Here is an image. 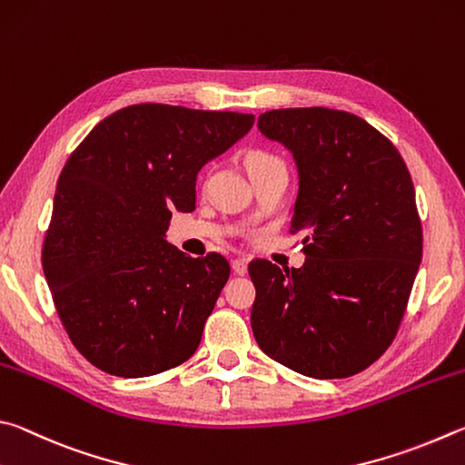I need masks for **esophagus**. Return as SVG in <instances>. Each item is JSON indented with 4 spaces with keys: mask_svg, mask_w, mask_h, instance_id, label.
Instances as JSON below:
<instances>
[{
    "mask_svg": "<svg viewBox=\"0 0 465 465\" xmlns=\"http://www.w3.org/2000/svg\"><path fill=\"white\" fill-rule=\"evenodd\" d=\"M232 272L237 275H245L247 273V262L245 259H234L232 262Z\"/></svg>",
    "mask_w": 465,
    "mask_h": 465,
    "instance_id": "34e87169",
    "label": "esophagus"
}]
</instances>
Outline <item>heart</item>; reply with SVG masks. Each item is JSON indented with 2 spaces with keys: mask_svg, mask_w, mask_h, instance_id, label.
<instances>
[{
  "mask_svg": "<svg viewBox=\"0 0 465 465\" xmlns=\"http://www.w3.org/2000/svg\"><path fill=\"white\" fill-rule=\"evenodd\" d=\"M275 163H282V161L278 157H273V154H270V153L253 151V153L247 154L245 165H247L249 173H255V171H262L265 167H272V165H275Z\"/></svg>",
  "mask_w": 465,
  "mask_h": 465,
  "instance_id": "obj_1",
  "label": "heart"
}]
</instances>
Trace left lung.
<instances>
[{
    "mask_svg": "<svg viewBox=\"0 0 465 465\" xmlns=\"http://www.w3.org/2000/svg\"><path fill=\"white\" fill-rule=\"evenodd\" d=\"M257 126L292 153L300 270L249 265L257 345L316 380L368 368L396 337L422 257L414 185L401 153L363 118L331 108L270 110Z\"/></svg>",
    "mask_w": 465,
    "mask_h": 465,
    "instance_id": "obj_1",
    "label": "left lung"
}]
</instances>
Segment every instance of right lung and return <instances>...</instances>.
I'll list each match as a JSON object with an SVG mask.
<instances>
[{
    "label": "right lung",
    "mask_w": 465,
    "mask_h": 465,
    "mask_svg": "<svg viewBox=\"0 0 465 465\" xmlns=\"http://www.w3.org/2000/svg\"><path fill=\"white\" fill-rule=\"evenodd\" d=\"M251 114L138 104L104 118L56 182L43 267L85 360L120 378L167 371L195 353L231 275L218 253L169 245L173 212L195 208V177L245 136Z\"/></svg>",
    "instance_id": "1"
}]
</instances>
